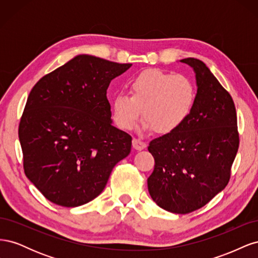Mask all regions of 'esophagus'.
I'll list each match as a JSON object with an SVG mask.
<instances>
[{"mask_svg":"<svg viewBox=\"0 0 258 258\" xmlns=\"http://www.w3.org/2000/svg\"><path fill=\"white\" fill-rule=\"evenodd\" d=\"M132 146H134V148L137 151H142L147 145H146L145 142L141 141V140L134 139V140H132Z\"/></svg>","mask_w":258,"mask_h":258,"instance_id":"obj_1","label":"esophagus"}]
</instances>
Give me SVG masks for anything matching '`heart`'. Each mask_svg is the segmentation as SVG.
<instances>
[{"mask_svg":"<svg viewBox=\"0 0 258 258\" xmlns=\"http://www.w3.org/2000/svg\"><path fill=\"white\" fill-rule=\"evenodd\" d=\"M128 95L119 93L112 103L113 119L122 130L134 128L140 116L142 128L169 135L189 118L197 100L195 83L185 75L147 69L127 83Z\"/></svg>","mask_w":258,"mask_h":258,"instance_id":"b5f03b06","label":"heart"}]
</instances>
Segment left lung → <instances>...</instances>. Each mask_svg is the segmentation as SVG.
I'll return each mask as SVG.
<instances>
[{"instance_id": "1", "label": "left lung", "mask_w": 258, "mask_h": 258, "mask_svg": "<svg viewBox=\"0 0 258 258\" xmlns=\"http://www.w3.org/2000/svg\"><path fill=\"white\" fill-rule=\"evenodd\" d=\"M181 62L196 74V104L181 128L151 141L155 168L147 187L160 208L187 214L206 206L228 184L239 134L229 92L202 61Z\"/></svg>"}]
</instances>
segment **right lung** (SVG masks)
<instances>
[{"instance_id":"right-lung-1","label":"right lung","mask_w":258,"mask_h":258,"mask_svg":"<svg viewBox=\"0 0 258 258\" xmlns=\"http://www.w3.org/2000/svg\"><path fill=\"white\" fill-rule=\"evenodd\" d=\"M131 66L79 54L31 90L18 130L23 169L52 204L93 200L130 154L132 138L112 124L106 90Z\"/></svg>"}]
</instances>
